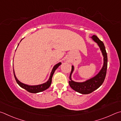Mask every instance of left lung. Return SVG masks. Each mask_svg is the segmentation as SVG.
<instances>
[{"instance_id": "1", "label": "left lung", "mask_w": 121, "mask_h": 121, "mask_svg": "<svg viewBox=\"0 0 121 121\" xmlns=\"http://www.w3.org/2000/svg\"><path fill=\"white\" fill-rule=\"evenodd\" d=\"M91 38L97 44L99 47L102 55L104 57L103 65L99 72L95 76L83 82H76L72 80L71 75L74 71V67L72 65L71 73L70 74L69 83L70 86L74 91L82 94H88L98 89L103 84L106 74L107 68V56L104 43L99 39L97 36L93 35Z\"/></svg>"}]
</instances>
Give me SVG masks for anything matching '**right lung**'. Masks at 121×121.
I'll return each instance as SVG.
<instances>
[{
	"label": "right lung",
	"instance_id": "right-lung-1",
	"mask_svg": "<svg viewBox=\"0 0 121 121\" xmlns=\"http://www.w3.org/2000/svg\"><path fill=\"white\" fill-rule=\"evenodd\" d=\"M18 45H19V44H18ZM18 46H17V47H18ZM61 65V62H59L58 63H57V64H56L54 65L53 68V69H52V70L51 73H50L49 79H48V80L47 82H45V83H42V84H40V85H28L25 84V83H22V82H21L20 81L18 80V79L16 78V76L15 74L14 68H13V70H14V75L15 80H16L17 83H18V85L21 87L23 88H24V89H25L27 91L30 92V93H39V92L43 91H45V90L47 89L48 88H49V87L50 86V85H51V84L52 78V77H53V75L55 71H56V70L59 66H60Z\"/></svg>",
	"mask_w": 121,
	"mask_h": 121
}]
</instances>
